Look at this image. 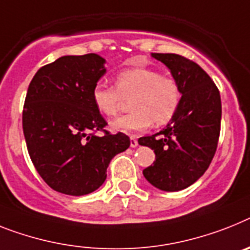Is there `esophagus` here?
Wrapping results in <instances>:
<instances>
[{"mask_svg": "<svg viewBox=\"0 0 250 250\" xmlns=\"http://www.w3.org/2000/svg\"><path fill=\"white\" fill-rule=\"evenodd\" d=\"M137 145H138L137 138H136L135 136H132V137H131V147H136Z\"/></svg>", "mask_w": 250, "mask_h": 250, "instance_id": "34e87169", "label": "esophagus"}]
</instances>
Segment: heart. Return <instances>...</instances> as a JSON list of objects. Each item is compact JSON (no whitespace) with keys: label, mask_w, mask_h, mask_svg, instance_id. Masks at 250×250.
Instances as JSON below:
<instances>
[{"label":"heart","mask_w":250,"mask_h":250,"mask_svg":"<svg viewBox=\"0 0 250 250\" xmlns=\"http://www.w3.org/2000/svg\"><path fill=\"white\" fill-rule=\"evenodd\" d=\"M132 112L110 123L115 132H136L155 125H164L173 119L182 98L180 85L173 76L163 75L150 67H131L117 72L114 86L98 83L91 90L96 110L112 118L123 99H129Z\"/></svg>","instance_id":"1"}]
</instances>
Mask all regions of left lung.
Here are the masks:
<instances>
[{
	"label": "left lung",
	"mask_w": 250,
	"mask_h": 250,
	"mask_svg": "<svg viewBox=\"0 0 250 250\" xmlns=\"http://www.w3.org/2000/svg\"><path fill=\"white\" fill-rule=\"evenodd\" d=\"M169 67L180 85L182 99L167 128L138 138L154 150L155 161L145 178L161 190L177 192L200 179L215 156L221 128V98L202 67L174 53H152Z\"/></svg>",
	"instance_id": "1"
}]
</instances>
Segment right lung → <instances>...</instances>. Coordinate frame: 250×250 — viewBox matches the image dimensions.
I'll list each match as a JSON object with an SVG mask.
<instances>
[{
  "mask_svg": "<svg viewBox=\"0 0 250 250\" xmlns=\"http://www.w3.org/2000/svg\"><path fill=\"white\" fill-rule=\"evenodd\" d=\"M104 62L95 53L64 56L39 68L29 85L22 109L29 156L60 193L83 196L98 189L110 160L131 144L125 133L106 131L91 100L94 85L105 73Z\"/></svg>",
  "mask_w": 250,
  "mask_h": 250,
  "instance_id": "1",
  "label": "right lung"
}]
</instances>
